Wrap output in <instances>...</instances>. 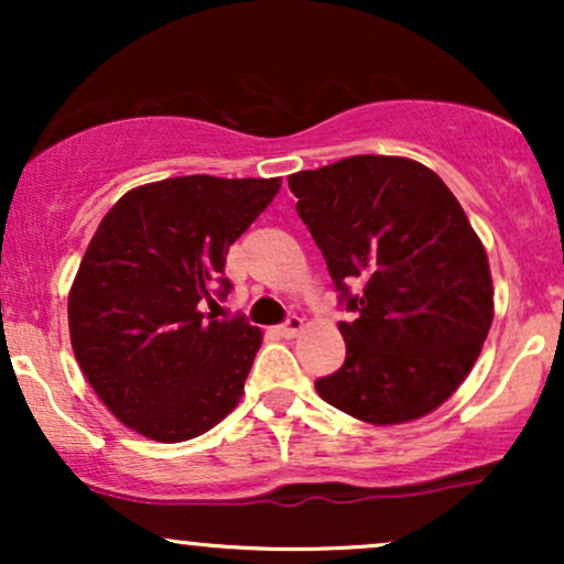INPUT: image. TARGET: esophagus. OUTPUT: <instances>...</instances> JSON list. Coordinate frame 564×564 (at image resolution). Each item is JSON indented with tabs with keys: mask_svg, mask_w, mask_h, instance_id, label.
<instances>
[{
	"mask_svg": "<svg viewBox=\"0 0 564 564\" xmlns=\"http://www.w3.org/2000/svg\"><path fill=\"white\" fill-rule=\"evenodd\" d=\"M302 332H304V318H300V315H291L286 323L278 326V334H281L283 339H294V336H300Z\"/></svg>",
	"mask_w": 564,
	"mask_h": 564,
	"instance_id": "obj_1",
	"label": "esophagus"
}]
</instances>
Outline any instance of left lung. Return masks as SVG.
I'll list each match as a JSON object with an SVG mask.
<instances>
[{
	"label": "left lung",
	"instance_id": "8db88e82",
	"mask_svg": "<svg viewBox=\"0 0 564 564\" xmlns=\"http://www.w3.org/2000/svg\"><path fill=\"white\" fill-rule=\"evenodd\" d=\"M289 187L358 313L339 323L345 366L315 390L377 426L432 413L469 377L494 323L488 254L462 204L430 166L403 156H349L289 174Z\"/></svg>",
	"mask_w": 564,
	"mask_h": 564
}]
</instances>
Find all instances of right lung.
Wrapping results in <instances>:
<instances>
[{
  "mask_svg": "<svg viewBox=\"0 0 564 564\" xmlns=\"http://www.w3.org/2000/svg\"><path fill=\"white\" fill-rule=\"evenodd\" d=\"M281 177L187 174L124 193L97 225L68 291L76 364L108 411L142 437L183 443L238 405L262 332L200 313L230 243Z\"/></svg>",
  "mask_w": 564,
  "mask_h": 564,
  "instance_id": "obj_1",
  "label": "right lung"
}]
</instances>
